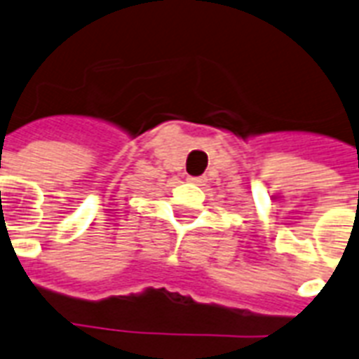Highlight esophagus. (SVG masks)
I'll return each mask as SVG.
<instances>
[{"mask_svg": "<svg viewBox=\"0 0 359 359\" xmlns=\"http://www.w3.org/2000/svg\"><path fill=\"white\" fill-rule=\"evenodd\" d=\"M187 182L196 183V185H202V183H204L205 180H204V177H193V176H189V177H187Z\"/></svg>", "mask_w": 359, "mask_h": 359, "instance_id": "esophagus-1", "label": "esophagus"}]
</instances>
